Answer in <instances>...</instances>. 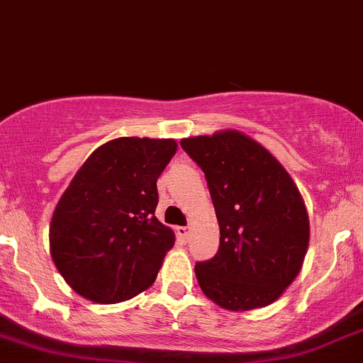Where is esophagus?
I'll list each match as a JSON object with an SVG mask.
<instances>
[{
	"label": "esophagus",
	"instance_id": "obj_1",
	"mask_svg": "<svg viewBox=\"0 0 363 363\" xmlns=\"http://www.w3.org/2000/svg\"><path fill=\"white\" fill-rule=\"evenodd\" d=\"M177 233H178V237H180V239L183 240V242H185L186 237H189V227H178Z\"/></svg>",
	"mask_w": 363,
	"mask_h": 363
}]
</instances>
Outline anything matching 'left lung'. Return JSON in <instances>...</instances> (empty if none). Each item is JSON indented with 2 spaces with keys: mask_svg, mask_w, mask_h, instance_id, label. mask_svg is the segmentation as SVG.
Listing matches in <instances>:
<instances>
[{
  "mask_svg": "<svg viewBox=\"0 0 363 363\" xmlns=\"http://www.w3.org/2000/svg\"><path fill=\"white\" fill-rule=\"evenodd\" d=\"M204 173L220 247L196 263L202 292L227 310L274 303L301 270L310 223L298 186L274 155L239 131L180 142Z\"/></svg>",
  "mask_w": 363,
  "mask_h": 363,
  "instance_id": "left-lung-1",
  "label": "left lung"
}]
</instances>
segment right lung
<instances>
[{
  "label": "right lung",
  "instance_id": "1",
  "mask_svg": "<svg viewBox=\"0 0 363 363\" xmlns=\"http://www.w3.org/2000/svg\"><path fill=\"white\" fill-rule=\"evenodd\" d=\"M174 152V140L123 136L77 171L50 225L52 258L77 294L111 305L154 284L174 244L155 218L157 178Z\"/></svg>",
  "mask_w": 363,
  "mask_h": 363
}]
</instances>
